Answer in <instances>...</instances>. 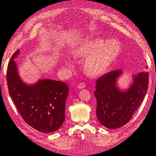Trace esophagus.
<instances>
[{
	"label": "esophagus",
	"mask_w": 156,
	"mask_h": 156,
	"mask_svg": "<svg viewBox=\"0 0 156 156\" xmlns=\"http://www.w3.org/2000/svg\"><path fill=\"white\" fill-rule=\"evenodd\" d=\"M85 87H86V85L84 83H83V82H82V83L78 84V88H79V89H83Z\"/></svg>",
	"instance_id": "obj_1"
}]
</instances>
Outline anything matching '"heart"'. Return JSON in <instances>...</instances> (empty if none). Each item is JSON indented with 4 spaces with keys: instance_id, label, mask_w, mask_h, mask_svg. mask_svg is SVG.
<instances>
[{
    "instance_id": "1",
    "label": "heart",
    "mask_w": 156,
    "mask_h": 156,
    "mask_svg": "<svg viewBox=\"0 0 156 156\" xmlns=\"http://www.w3.org/2000/svg\"><path fill=\"white\" fill-rule=\"evenodd\" d=\"M121 53L120 42L114 39L106 41L94 38L79 44L72 49L76 58H86L83 70L89 76H98L107 72Z\"/></svg>"
}]
</instances>
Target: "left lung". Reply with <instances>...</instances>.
I'll use <instances>...</instances> for the list:
<instances>
[{"mask_svg": "<svg viewBox=\"0 0 156 156\" xmlns=\"http://www.w3.org/2000/svg\"><path fill=\"white\" fill-rule=\"evenodd\" d=\"M121 69L108 72L97 80L96 90L97 116L100 123L115 129L127 124L143 102L149 83V73L142 72L133 75V82L127 90L117 87Z\"/></svg>", "mask_w": 156, "mask_h": 156, "instance_id": "left-lung-1", "label": "left lung"}]
</instances>
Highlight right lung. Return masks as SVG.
<instances>
[{
  "mask_svg": "<svg viewBox=\"0 0 156 156\" xmlns=\"http://www.w3.org/2000/svg\"><path fill=\"white\" fill-rule=\"evenodd\" d=\"M10 59L6 71L9 94L19 112L27 123L43 133L57 131L65 120L66 101L69 94L64 82L41 79L34 84L23 82L18 73L14 58Z\"/></svg>",
  "mask_w": 156,
  "mask_h": 156,
  "instance_id": "add662e5",
  "label": "right lung"
}]
</instances>
